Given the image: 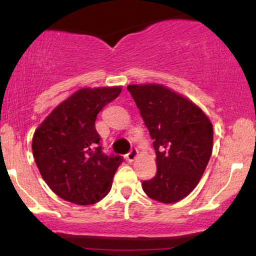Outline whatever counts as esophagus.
<instances>
[{"instance_id":"obj_1","label":"esophagus","mask_w":256,"mask_h":256,"mask_svg":"<svg viewBox=\"0 0 256 256\" xmlns=\"http://www.w3.org/2000/svg\"><path fill=\"white\" fill-rule=\"evenodd\" d=\"M138 156V150L136 148H132L130 152H128V154H126V158H128V162H132V161H134Z\"/></svg>"}]
</instances>
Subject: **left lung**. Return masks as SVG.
Here are the masks:
<instances>
[{"mask_svg":"<svg viewBox=\"0 0 256 256\" xmlns=\"http://www.w3.org/2000/svg\"><path fill=\"white\" fill-rule=\"evenodd\" d=\"M156 154V176L142 188L152 200L174 204L198 184L213 150V125L204 112L165 85L132 84Z\"/></svg>","mask_w":256,"mask_h":256,"instance_id":"1","label":"left lung"}]
</instances>
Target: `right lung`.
<instances>
[{"mask_svg": "<svg viewBox=\"0 0 256 256\" xmlns=\"http://www.w3.org/2000/svg\"><path fill=\"white\" fill-rule=\"evenodd\" d=\"M122 86L83 88L54 108L34 131L32 152L40 176L58 198L94 204L110 192L122 156H107L95 128L98 114Z\"/></svg>", "mask_w": 256, "mask_h": 256, "instance_id": "right-lung-1", "label": "right lung"}]
</instances>
